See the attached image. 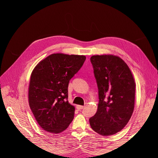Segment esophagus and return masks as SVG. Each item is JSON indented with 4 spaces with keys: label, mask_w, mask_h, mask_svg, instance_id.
<instances>
[{
    "label": "esophagus",
    "mask_w": 158,
    "mask_h": 158,
    "mask_svg": "<svg viewBox=\"0 0 158 158\" xmlns=\"http://www.w3.org/2000/svg\"><path fill=\"white\" fill-rule=\"evenodd\" d=\"M76 107H77V109H78V110H81V109H84V106H76Z\"/></svg>",
    "instance_id": "1"
}]
</instances>
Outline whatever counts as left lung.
<instances>
[{"instance_id":"8db88e82","label":"left lung","mask_w":158,"mask_h":158,"mask_svg":"<svg viewBox=\"0 0 158 158\" xmlns=\"http://www.w3.org/2000/svg\"><path fill=\"white\" fill-rule=\"evenodd\" d=\"M98 88L99 103L89 118L93 130L102 136L121 131L132 116L135 107V82L128 65L111 55L90 58Z\"/></svg>"}]
</instances>
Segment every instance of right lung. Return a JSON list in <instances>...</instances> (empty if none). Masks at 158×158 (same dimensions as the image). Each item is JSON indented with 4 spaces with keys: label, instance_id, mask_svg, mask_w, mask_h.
<instances>
[{
    "label": "right lung",
    "instance_id": "right-lung-1",
    "mask_svg": "<svg viewBox=\"0 0 158 158\" xmlns=\"http://www.w3.org/2000/svg\"><path fill=\"white\" fill-rule=\"evenodd\" d=\"M85 60L84 55L52 54L32 71L28 101L37 123L45 131L60 133L73 121L75 108L67 100L69 84Z\"/></svg>",
    "mask_w": 158,
    "mask_h": 158
}]
</instances>
